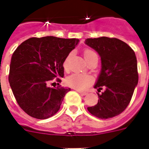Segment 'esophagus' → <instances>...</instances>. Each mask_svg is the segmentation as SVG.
Segmentation results:
<instances>
[{
	"label": "esophagus",
	"instance_id": "34e87169",
	"mask_svg": "<svg viewBox=\"0 0 149 149\" xmlns=\"http://www.w3.org/2000/svg\"><path fill=\"white\" fill-rule=\"evenodd\" d=\"M77 93H80L81 95H86L87 94V93H85V92H81V91H80V90H77Z\"/></svg>",
	"mask_w": 149,
	"mask_h": 149
}]
</instances>
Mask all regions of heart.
<instances>
[{
  "label": "heart",
  "mask_w": 149,
  "mask_h": 149,
  "mask_svg": "<svg viewBox=\"0 0 149 149\" xmlns=\"http://www.w3.org/2000/svg\"><path fill=\"white\" fill-rule=\"evenodd\" d=\"M84 56L86 61L88 62L91 59L93 58L94 56H97V54H96L95 52H94L92 50L86 49L84 51ZM68 56L63 63V66L65 68H66L68 66ZM92 82H93V77L89 75H87V74H72L66 79V83L68 86H72L76 89H78V90L82 91L85 90Z\"/></svg>",
  "instance_id": "heart-1"
}]
</instances>
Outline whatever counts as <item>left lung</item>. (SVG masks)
Masks as SVG:
<instances>
[{"label": "left lung", "instance_id": "obj_1", "mask_svg": "<svg viewBox=\"0 0 149 149\" xmlns=\"http://www.w3.org/2000/svg\"><path fill=\"white\" fill-rule=\"evenodd\" d=\"M85 44L101 57V68L94 88L105 89L95 106L89 107L91 114L102 119L118 116L125 110L138 84L137 61L134 51L116 38L86 39Z\"/></svg>", "mask_w": 149, "mask_h": 149}]
</instances>
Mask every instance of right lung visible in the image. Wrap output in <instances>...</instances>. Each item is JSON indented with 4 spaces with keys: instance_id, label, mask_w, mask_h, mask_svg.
<instances>
[{
    "instance_id": "1",
    "label": "right lung",
    "mask_w": 149,
    "mask_h": 149,
    "mask_svg": "<svg viewBox=\"0 0 149 149\" xmlns=\"http://www.w3.org/2000/svg\"><path fill=\"white\" fill-rule=\"evenodd\" d=\"M79 42L77 39L55 36L33 37L24 41L14 51L9 83L17 103L26 113L45 119L58 112L71 89H54L48 86V83L54 77H63V63Z\"/></svg>"
}]
</instances>
